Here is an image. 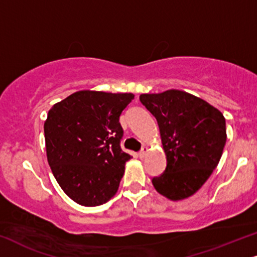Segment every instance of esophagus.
Listing matches in <instances>:
<instances>
[{"mask_svg":"<svg viewBox=\"0 0 257 257\" xmlns=\"http://www.w3.org/2000/svg\"><path fill=\"white\" fill-rule=\"evenodd\" d=\"M148 150H149L148 147H143L142 148V150L138 153V156L141 158H144L145 155H147V153H148Z\"/></svg>","mask_w":257,"mask_h":257,"instance_id":"1","label":"esophagus"}]
</instances>
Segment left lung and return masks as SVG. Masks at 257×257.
Returning a JSON list of instances; mask_svg holds the SVG:
<instances>
[{"instance_id":"obj_1","label":"left lung","mask_w":257,"mask_h":257,"mask_svg":"<svg viewBox=\"0 0 257 257\" xmlns=\"http://www.w3.org/2000/svg\"><path fill=\"white\" fill-rule=\"evenodd\" d=\"M156 118L167 167L153 177L156 191L170 200L194 194L216 169L226 143L225 119L206 101L181 90L142 94Z\"/></svg>"}]
</instances>
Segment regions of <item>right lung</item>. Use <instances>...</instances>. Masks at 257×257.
<instances>
[{"mask_svg":"<svg viewBox=\"0 0 257 257\" xmlns=\"http://www.w3.org/2000/svg\"><path fill=\"white\" fill-rule=\"evenodd\" d=\"M131 93L81 90L56 103L44 123L47 161L62 189L83 206H99L119 188L131 156L120 147L122 110Z\"/></svg>","mask_w":257,"mask_h":257,"instance_id":"add662e5","label":"right lung"}]
</instances>
